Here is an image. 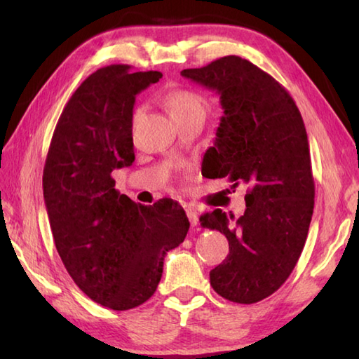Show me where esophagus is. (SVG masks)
I'll list each match as a JSON object with an SVG mask.
<instances>
[{"label":"esophagus","mask_w":359,"mask_h":359,"mask_svg":"<svg viewBox=\"0 0 359 359\" xmlns=\"http://www.w3.org/2000/svg\"><path fill=\"white\" fill-rule=\"evenodd\" d=\"M185 211H187V216L189 219V224H191L193 226L199 224V211H197V208L191 207V205H187Z\"/></svg>","instance_id":"34e87169"}]
</instances>
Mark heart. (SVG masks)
Instances as JSON below:
<instances>
[{
    "instance_id": "obj_1",
    "label": "heart",
    "mask_w": 359,
    "mask_h": 359,
    "mask_svg": "<svg viewBox=\"0 0 359 359\" xmlns=\"http://www.w3.org/2000/svg\"><path fill=\"white\" fill-rule=\"evenodd\" d=\"M166 100H168V108H170L172 117L185 116V114L194 112V111H205V106H207L205 98L202 95L188 89L172 90V93L168 95ZM140 111L142 109L135 111V117L140 116Z\"/></svg>"
}]
</instances>
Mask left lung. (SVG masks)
<instances>
[{"label": "left lung", "mask_w": 359, "mask_h": 359, "mask_svg": "<svg viewBox=\"0 0 359 359\" xmlns=\"http://www.w3.org/2000/svg\"><path fill=\"white\" fill-rule=\"evenodd\" d=\"M180 74L216 90L224 109L205 175L248 185L243 216L217 208L201 217L230 245L210 271L211 287L228 301L255 304L284 284L307 239L315 182L306 126L288 90L248 60L228 55Z\"/></svg>", "instance_id": "obj_1"}]
</instances>
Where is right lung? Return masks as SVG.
Returning <instances> with one entry per match:
<instances>
[{"mask_svg":"<svg viewBox=\"0 0 359 359\" xmlns=\"http://www.w3.org/2000/svg\"><path fill=\"white\" fill-rule=\"evenodd\" d=\"M111 65L90 74L66 103L43 171L53 242L75 284L112 310L154 294L166 251L185 241L189 222L177 202L135 203L116 189L112 171L134 162L135 95L162 79Z\"/></svg>","mask_w":359,"mask_h":359,"instance_id":"add662e5","label":"right lung"}]
</instances>
